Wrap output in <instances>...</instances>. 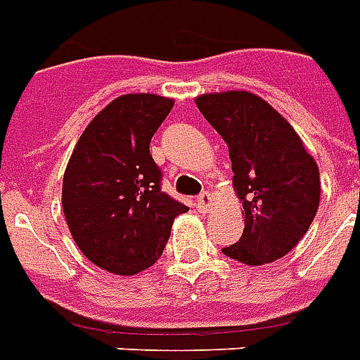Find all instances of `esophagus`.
I'll return each instance as SVG.
<instances>
[{"label": "esophagus", "mask_w": 360, "mask_h": 360, "mask_svg": "<svg viewBox=\"0 0 360 360\" xmlns=\"http://www.w3.org/2000/svg\"><path fill=\"white\" fill-rule=\"evenodd\" d=\"M212 203H214V198H212L209 191H203V193L198 198V211L199 212L211 211Z\"/></svg>", "instance_id": "1"}]
</instances>
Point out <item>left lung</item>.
<instances>
[{"label": "left lung", "mask_w": 360, "mask_h": 360, "mask_svg": "<svg viewBox=\"0 0 360 360\" xmlns=\"http://www.w3.org/2000/svg\"><path fill=\"white\" fill-rule=\"evenodd\" d=\"M195 105L226 141L232 186L243 205L240 241L222 253L248 266L290 253L313 222L320 203L319 165L293 126L263 97L245 90L212 91Z\"/></svg>", "instance_id": "left-lung-1"}]
</instances>
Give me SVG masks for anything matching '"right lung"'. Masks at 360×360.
<instances>
[{"label": "right lung", "instance_id": "right-lung-1", "mask_svg": "<svg viewBox=\"0 0 360 360\" xmlns=\"http://www.w3.org/2000/svg\"><path fill=\"white\" fill-rule=\"evenodd\" d=\"M172 97L124 94L97 112L63 176V212L76 245L99 269L134 276L161 257L188 207L161 191L149 141Z\"/></svg>", "mask_w": 360, "mask_h": 360}]
</instances>
